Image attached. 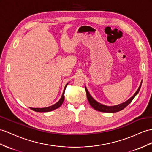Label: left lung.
<instances>
[{
    "instance_id": "obj_1",
    "label": "left lung",
    "mask_w": 152,
    "mask_h": 152,
    "mask_svg": "<svg viewBox=\"0 0 152 152\" xmlns=\"http://www.w3.org/2000/svg\"><path fill=\"white\" fill-rule=\"evenodd\" d=\"M141 85H140L139 87L138 88L137 91H136L135 94H134V96H132L129 99H128L126 101V102H124L121 104H118V105H115V106H106V105H104V104H101V103H98L97 101H96L94 98H92L90 94H89V92L87 89L86 87H85V91H86L87 97L88 102H89V103H90V104L92 106V108H94L95 110L99 111V112H108V113H114V112H117L122 110L126 106H128V104H129L132 102V101L134 99L135 96L138 94L140 88H141Z\"/></svg>"
}]
</instances>
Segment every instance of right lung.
<instances>
[{"instance_id": "add662e5", "label": "right lung", "mask_w": 152, "mask_h": 152, "mask_svg": "<svg viewBox=\"0 0 152 152\" xmlns=\"http://www.w3.org/2000/svg\"><path fill=\"white\" fill-rule=\"evenodd\" d=\"M68 83H67V84L65 85V88H64V92H63V94H62V96L61 97V98L56 103L53 104V105H52V106H50V107H45V108H31V109L34 110V111H35V112H48L54 110L56 109V108H59L61 105L62 103H63L64 101L65 90V88H66V87L67 86Z\"/></svg>"}]
</instances>
